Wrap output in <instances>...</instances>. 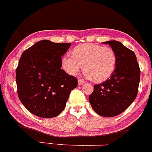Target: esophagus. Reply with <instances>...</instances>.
I'll return each instance as SVG.
<instances>
[{
    "instance_id": "1",
    "label": "esophagus",
    "mask_w": 152,
    "mask_h": 152,
    "mask_svg": "<svg viewBox=\"0 0 152 152\" xmlns=\"http://www.w3.org/2000/svg\"><path fill=\"white\" fill-rule=\"evenodd\" d=\"M85 83V81L83 80L82 79H78V85H81L82 84H83V83Z\"/></svg>"
}]
</instances>
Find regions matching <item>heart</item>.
Listing matches in <instances>:
<instances>
[{
  "label": "heart",
  "instance_id": "heart-1",
  "mask_svg": "<svg viewBox=\"0 0 152 152\" xmlns=\"http://www.w3.org/2000/svg\"><path fill=\"white\" fill-rule=\"evenodd\" d=\"M71 56L62 59L64 70L70 75H75L83 65L85 75L95 83L108 80L116 67V54L109 47L82 44L72 50Z\"/></svg>",
  "mask_w": 152,
  "mask_h": 152
}]
</instances>
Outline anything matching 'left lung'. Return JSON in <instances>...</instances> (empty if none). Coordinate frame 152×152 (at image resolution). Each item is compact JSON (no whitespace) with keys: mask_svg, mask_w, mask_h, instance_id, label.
<instances>
[{"mask_svg":"<svg viewBox=\"0 0 152 152\" xmlns=\"http://www.w3.org/2000/svg\"><path fill=\"white\" fill-rule=\"evenodd\" d=\"M103 43L109 44L115 51L116 67L108 80L94 85L89 101L100 115L113 117L124 112L136 99L141 71L133 51L118 41Z\"/></svg>","mask_w":152,"mask_h":152,"instance_id":"1","label":"left lung"}]
</instances>
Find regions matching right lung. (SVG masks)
I'll use <instances>...</instances> for the list:
<instances>
[{
  "label": "right lung",
  "mask_w": 152,
  "mask_h": 152,
  "mask_svg": "<svg viewBox=\"0 0 152 152\" xmlns=\"http://www.w3.org/2000/svg\"><path fill=\"white\" fill-rule=\"evenodd\" d=\"M70 43L42 40L26 49L16 70L17 93L26 108L37 116L50 118L66 106L77 79L61 69L62 56Z\"/></svg>",
  "instance_id": "right-lung-1"
}]
</instances>
